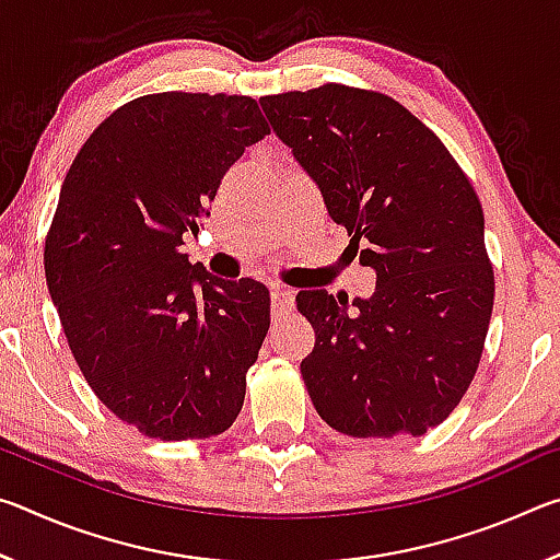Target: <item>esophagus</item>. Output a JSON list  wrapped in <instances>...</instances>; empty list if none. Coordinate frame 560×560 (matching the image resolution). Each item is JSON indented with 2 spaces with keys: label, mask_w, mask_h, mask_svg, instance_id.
<instances>
[{
  "label": "esophagus",
  "mask_w": 560,
  "mask_h": 560,
  "mask_svg": "<svg viewBox=\"0 0 560 560\" xmlns=\"http://www.w3.org/2000/svg\"><path fill=\"white\" fill-rule=\"evenodd\" d=\"M271 308L273 314L281 316V314H289L293 308V291L281 287V283H273L271 287Z\"/></svg>",
  "instance_id": "esophagus-1"
}]
</instances>
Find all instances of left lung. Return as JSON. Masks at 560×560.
Segmentation results:
<instances>
[{"label":"left lung","mask_w":560,"mask_h":560,"mask_svg":"<svg viewBox=\"0 0 560 560\" xmlns=\"http://www.w3.org/2000/svg\"><path fill=\"white\" fill-rule=\"evenodd\" d=\"M283 145L343 224L371 299L299 291L316 346L301 375L348 438L438 428L479 368L494 308L485 212L442 140L390 96L326 83L259 98Z\"/></svg>","instance_id":"1"}]
</instances>
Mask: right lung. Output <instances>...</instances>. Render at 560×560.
<instances>
[{
  "label": "right lung",
  "mask_w": 560,
  "mask_h": 560,
  "mask_svg": "<svg viewBox=\"0 0 560 560\" xmlns=\"http://www.w3.org/2000/svg\"><path fill=\"white\" fill-rule=\"evenodd\" d=\"M264 136L249 96L153 93L110 113L66 173L46 283L91 390L145 438H214L244 405L269 289L217 279L179 246Z\"/></svg>",
  "instance_id": "1"
}]
</instances>
